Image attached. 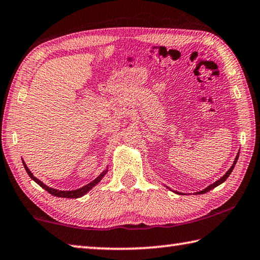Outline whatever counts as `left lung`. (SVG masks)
<instances>
[{
	"label": "left lung",
	"mask_w": 260,
	"mask_h": 260,
	"mask_svg": "<svg viewBox=\"0 0 260 260\" xmlns=\"http://www.w3.org/2000/svg\"><path fill=\"white\" fill-rule=\"evenodd\" d=\"M237 159H239V153H237V156H236V158H235V160H234V164H233V165H232V167H231V169L227 171V172H226V174H225V175H223V177H222L221 179H220V180H218V181H217V182H214L213 184H210V186H209V187H206V188L204 189V190H201V191H199V192H196V193H204V192H208V191H210V190H211V189H213L214 187H217V186H219V184H220V183H222L223 181H226V179H227L228 177H230V174L232 173V171H233V169H234V166H235V164H236V161H237ZM175 192H177V193H179L178 191H175Z\"/></svg>",
	"instance_id": "8db88e82"
}]
</instances>
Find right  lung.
<instances>
[{
    "label": "right lung",
    "instance_id": "add662e5",
    "mask_svg": "<svg viewBox=\"0 0 260 260\" xmlns=\"http://www.w3.org/2000/svg\"><path fill=\"white\" fill-rule=\"evenodd\" d=\"M23 164H24V167H25L26 172H27V174L29 175L30 179H33L34 181L39 184V186H41L43 189H45V190H47L48 192L51 193V195L57 196V197H63V199H78V197H81V196H83V195H85L86 192L89 191L91 188H93L94 186H96V184H98V183L101 181V180H102V178H103L104 175L107 174V172H108V170H105L104 172L101 173V174L99 175V177L94 180V181H91L90 183L86 184L85 187H82V188H79V189H77V190L64 191V190H57V189H54V188H50V187L46 186L45 183L41 182L40 180H39V179H37V178L34 177V175H33V174H32V172H30V171L28 170V167L26 166V164H25L24 161H23Z\"/></svg>",
    "mask_w": 260,
    "mask_h": 260
}]
</instances>
